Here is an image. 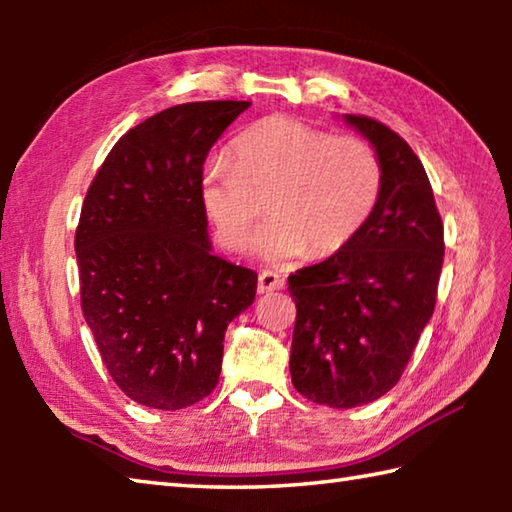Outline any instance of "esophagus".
Listing matches in <instances>:
<instances>
[{
    "mask_svg": "<svg viewBox=\"0 0 512 512\" xmlns=\"http://www.w3.org/2000/svg\"><path fill=\"white\" fill-rule=\"evenodd\" d=\"M284 287V277H280L273 271H264L257 277V291L259 293H271V291H280Z\"/></svg>",
    "mask_w": 512,
    "mask_h": 512,
    "instance_id": "esophagus-1",
    "label": "esophagus"
}]
</instances>
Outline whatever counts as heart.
<instances>
[{
	"instance_id": "obj_1",
	"label": "heart",
	"mask_w": 512,
	"mask_h": 512,
	"mask_svg": "<svg viewBox=\"0 0 512 512\" xmlns=\"http://www.w3.org/2000/svg\"><path fill=\"white\" fill-rule=\"evenodd\" d=\"M230 160H210L198 194L219 244L237 253L264 212L255 253L287 264L307 253L325 259L343 250L368 223L384 171L372 146L332 135L293 117H271L232 142Z\"/></svg>"
}]
</instances>
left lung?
Masks as SVG:
<instances>
[{"mask_svg":"<svg viewBox=\"0 0 512 512\" xmlns=\"http://www.w3.org/2000/svg\"><path fill=\"white\" fill-rule=\"evenodd\" d=\"M384 171L368 223L339 253L289 275L291 381L307 400L352 409L400 381L436 307L445 237L422 162L400 135L345 115Z\"/></svg>","mask_w":512,"mask_h":512,"instance_id":"8db88e82","label":"left lung"}]
</instances>
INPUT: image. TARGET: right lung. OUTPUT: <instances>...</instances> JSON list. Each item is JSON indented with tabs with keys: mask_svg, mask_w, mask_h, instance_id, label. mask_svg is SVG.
Instances as JSON below:
<instances>
[{
	"mask_svg": "<svg viewBox=\"0 0 512 512\" xmlns=\"http://www.w3.org/2000/svg\"><path fill=\"white\" fill-rule=\"evenodd\" d=\"M248 101L158 112L112 146L76 225L81 309L115 384L178 411L210 395L225 329L255 300L257 273L212 255L198 180Z\"/></svg>",
	"mask_w": 512,
	"mask_h": 512,
	"instance_id": "obj_1",
	"label": "right lung"
}]
</instances>
